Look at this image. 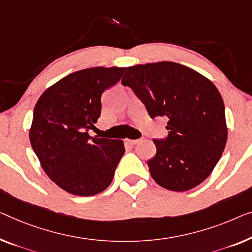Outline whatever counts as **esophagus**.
I'll return each mask as SVG.
<instances>
[{"label":"esophagus","mask_w":252,"mask_h":252,"mask_svg":"<svg viewBox=\"0 0 252 252\" xmlns=\"http://www.w3.org/2000/svg\"><path fill=\"white\" fill-rule=\"evenodd\" d=\"M138 142H140V140H127V143H129V144H132V145L137 144Z\"/></svg>","instance_id":"1"}]
</instances>
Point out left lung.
Returning <instances> with one entry per match:
<instances>
[{"label": "left lung", "mask_w": 252, "mask_h": 252, "mask_svg": "<svg viewBox=\"0 0 252 252\" xmlns=\"http://www.w3.org/2000/svg\"><path fill=\"white\" fill-rule=\"evenodd\" d=\"M124 86L134 91L151 118L167 116L165 140H153L157 153L148 161L156 183L170 191L198 187L223 153L227 127L217 87L187 65L162 63L126 68Z\"/></svg>", "instance_id": "obj_1"}]
</instances>
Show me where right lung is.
Returning a JSON list of instances; mask_svg holds the SVG:
<instances>
[{
    "label": "right lung",
    "mask_w": 252,
    "mask_h": 252,
    "mask_svg": "<svg viewBox=\"0 0 252 252\" xmlns=\"http://www.w3.org/2000/svg\"><path fill=\"white\" fill-rule=\"evenodd\" d=\"M126 68L95 67L65 76L50 86L34 108L29 140L47 176L68 193L91 196L114 178L123 141L91 137L101 115V95Z\"/></svg>",
    "instance_id": "add662e5"
}]
</instances>
